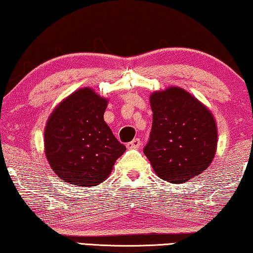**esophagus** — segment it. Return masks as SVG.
Here are the masks:
<instances>
[{"instance_id":"esophagus-1","label":"esophagus","mask_w":253,"mask_h":253,"mask_svg":"<svg viewBox=\"0 0 253 253\" xmlns=\"http://www.w3.org/2000/svg\"><path fill=\"white\" fill-rule=\"evenodd\" d=\"M127 148H133V149H137L139 148L140 146H141V140H140L139 138H135L132 140V141H130L129 143H127Z\"/></svg>"}]
</instances>
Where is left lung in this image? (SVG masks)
I'll return each instance as SVG.
<instances>
[{"label":"left lung","instance_id":"1","mask_svg":"<svg viewBox=\"0 0 253 253\" xmlns=\"http://www.w3.org/2000/svg\"><path fill=\"white\" fill-rule=\"evenodd\" d=\"M153 126L143 153L157 175L184 183L204 172L216 153L217 129L199 100L178 87L150 96Z\"/></svg>","mask_w":253,"mask_h":253}]
</instances>
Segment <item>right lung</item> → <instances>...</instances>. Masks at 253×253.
I'll list each match as a JSON object with an SVG mask.
<instances>
[{"label":"right lung","mask_w":253,"mask_h":253,"mask_svg":"<svg viewBox=\"0 0 253 253\" xmlns=\"http://www.w3.org/2000/svg\"><path fill=\"white\" fill-rule=\"evenodd\" d=\"M106 106V99L84 88L50 114L45 129V154L62 180L79 186L102 183L126 151L104 121Z\"/></svg>","instance_id":"right-lung-1"}]
</instances>
